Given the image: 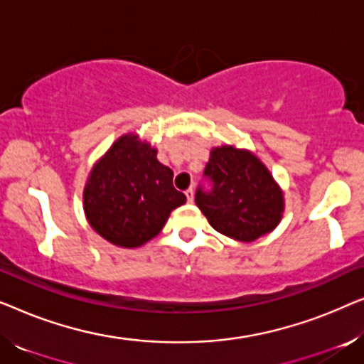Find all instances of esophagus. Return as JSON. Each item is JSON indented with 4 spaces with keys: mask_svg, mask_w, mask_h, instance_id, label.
<instances>
[{
    "mask_svg": "<svg viewBox=\"0 0 364 364\" xmlns=\"http://www.w3.org/2000/svg\"><path fill=\"white\" fill-rule=\"evenodd\" d=\"M186 196H187V200L192 203V202H193V188H192V187H188V188H187V191H186Z\"/></svg>",
    "mask_w": 364,
    "mask_h": 364,
    "instance_id": "1",
    "label": "esophagus"
}]
</instances>
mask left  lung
<instances>
[{
  "instance_id": "8db88e82",
  "label": "left lung",
  "mask_w": 364,
  "mask_h": 364,
  "mask_svg": "<svg viewBox=\"0 0 364 364\" xmlns=\"http://www.w3.org/2000/svg\"><path fill=\"white\" fill-rule=\"evenodd\" d=\"M203 177L210 191L197 188L196 203L210 225L238 242H253L282 220V188L258 157L245 149H212Z\"/></svg>"
}]
</instances>
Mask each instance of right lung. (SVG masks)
<instances>
[{
  "instance_id": "right-lung-1",
  "label": "right lung",
  "mask_w": 364,
  "mask_h": 364,
  "mask_svg": "<svg viewBox=\"0 0 364 364\" xmlns=\"http://www.w3.org/2000/svg\"><path fill=\"white\" fill-rule=\"evenodd\" d=\"M173 172L157 161V149L126 134L96 162L84 187V213L94 230L117 247L136 248L166 225L187 197Z\"/></svg>"
}]
</instances>
